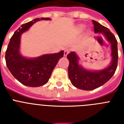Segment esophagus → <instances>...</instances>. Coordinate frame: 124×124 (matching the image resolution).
<instances>
[{"mask_svg": "<svg viewBox=\"0 0 124 124\" xmlns=\"http://www.w3.org/2000/svg\"><path fill=\"white\" fill-rule=\"evenodd\" d=\"M69 53H70V50H69V49H67V48L64 49V56H67V55L69 54Z\"/></svg>", "mask_w": 124, "mask_h": 124, "instance_id": "34e87169", "label": "esophagus"}]
</instances>
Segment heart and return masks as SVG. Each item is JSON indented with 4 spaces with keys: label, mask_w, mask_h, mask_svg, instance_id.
Returning <instances> with one entry per match:
<instances>
[{
    "label": "heart",
    "mask_w": 124,
    "mask_h": 124,
    "mask_svg": "<svg viewBox=\"0 0 124 124\" xmlns=\"http://www.w3.org/2000/svg\"><path fill=\"white\" fill-rule=\"evenodd\" d=\"M85 28V25L84 24H79L78 26V29L80 30V31H82Z\"/></svg>",
    "instance_id": "heart-1"
}]
</instances>
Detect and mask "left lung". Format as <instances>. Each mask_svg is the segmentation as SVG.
Returning a JSON list of instances; mask_svg holds the SVG:
<instances>
[{"mask_svg": "<svg viewBox=\"0 0 124 124\" xmlns=\"http://www.w3.org/2000/svg\"><path fill=\"white\" fill-rule=\"evenodd\" d=\"M94 33L101 35L110 44L111 61L102 70H89L84 68L80 63V57L75 51L70 52L67 56L70 61L68 67L69 78L73 85L80 89L90 91L102 86L109 81L115 73L118 64L117 40L108 28L96 21L93 20Z\"/></svg>", "mask_w": 124, "mask_h": 124, "instance_id": "1", "label": "left lung"}]
</instances>
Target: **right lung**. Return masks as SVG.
I'll use <instances>...</instances> for the list:
<instances>
[{
  "label": "right lung",
  "instance_id": "1",
  "mask_svg": "<svg viewBox=\"0 0 124 124\" xmlns=\"http://www.w3.org/2000/svg\"><path fill=\"white\" fill-rule=\"evenodd\" d=\"M50 20V18H37L22 24L15 32L6 51V66L13 76L21 84L29 87H39L47 83L58 60L64 56V51L42 54L34 58L23 56L20 53L21 35L37 22Z\"/></svg>",
  "mask_w": 124,
  "mask_h": 124
}]
</instances>
